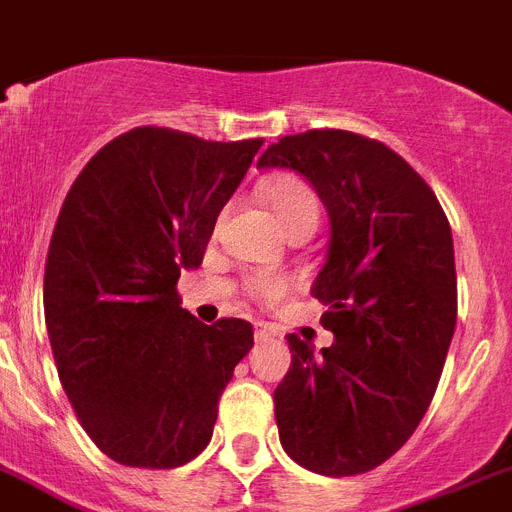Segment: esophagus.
I'll return each mask as SVG.
<instances>
[{"label":"esophagus","instance_id":"obj_1","mask_svg":"<svg viewBox=\"0 0 512 512\" xmlns=\"http://www.w3.org/2000/svg\"><path fill=\"white\" fill-rule=\"evenodd\" d=\"M276 336H278V330L273 328V325H268V322H257L255 325V338L260 343L270 341V338H276Z\"/></svg>","mask_w":512,"mask_h":512}]
</instances>
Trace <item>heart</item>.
<instances>
[{"instance_id": "obj_1", "label": "heart", "mask_w": 512, "mask_h": 512, "mask_svg": "<svg viewBox=\"0 0 512 512\" xmlns=\"http://www.w3.org/2000/svg\"><path fill=\"white\" fill-rule=\"evenodd\" d=\"M265 200H268L278 223L286 229V234L299 229L315 231L317 223H320V197L312 190V184L302 176H281V179H276L265 190ZM247 291L257 302L276 304L289 291V281L278 276H257L247 281Z\"/></svg>"}]
</instances>
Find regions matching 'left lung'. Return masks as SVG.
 Segmentation results:
<instances>
[{
    "label": "left lung",
    "instance_id": "obj_1",
    "mask_svg": "<svg viewBox=\"0 0 512 512\" xmlns=\"http://www.w3.org/2000/svg\"><path fill=\"white\" fill-rule=\"evenodd\" d=\"M257 166L294 169L328 208L312 296L333 346L289 333L273 393L278 437L299 466L354 476L385 463L427 414L455 330V257L435 192L395 150L346 130L286 135Z\"/></svg>",
    "mask_w": 512,
    "mask_h": 512
}]
</instances>
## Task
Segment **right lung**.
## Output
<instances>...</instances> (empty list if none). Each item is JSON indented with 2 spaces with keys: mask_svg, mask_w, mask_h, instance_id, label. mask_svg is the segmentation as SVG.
Returning <instances> with one entry per match:
<instances>
[{
  "mask_svg": "<svg viewBox=\"0 0 512 512\" xmlns=\"http://www.w3.org/2000/svg\"><path fill=\"white\" fill-rule=\"evenodd\" d=\"M260 145L135 127L64 197L46 255V330L77 419L122 466L176 468L203 453L255 343L247 320L203 325L179 307L176 281L203 263Z\"/></svg>",
  "mask_w": 512,
  "mask_h": 512,
  "instance_id": "right-lung-1",
  "label": "right lung"
}]
</instances>
